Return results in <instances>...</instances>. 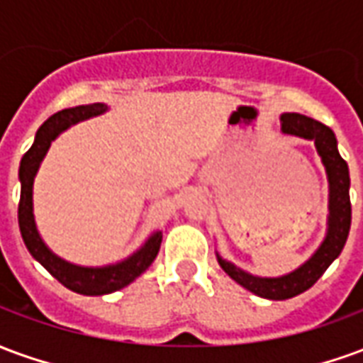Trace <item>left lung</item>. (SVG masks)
<instances>
[{
	"instance_id": "1",
	"label": "left lung",
	"mask_w": 363,
	"mask_h": 363,
	"mask_svg": "<svg viewBox=\"0 0 363 363\" xmlns=\"http://www.w3.org/2000/svg\"><path fill=\"white\" fill-rule=\"evenodd\" d=\"M281 132L294 134L305 140H313L317 145L323 163L327 167L328 184H330V216H328V233L323 241L319 251L305 262L303 267L297 268L296 272L281 276V278H257L251 274L235 268L231 262L223 259L220 267L243 288L252 294L267 299H289V297L303 294L325 274L330 262L342 252L344 243L350 233L352 204H350V174L348 165L340 157L336 150L335 132L325 126L319 120H313L303 114L288 112L281 114Z\"/></svg>"
}]
</instances>
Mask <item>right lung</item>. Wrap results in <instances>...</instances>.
<instances>
[{"mask_svg":"<svg viewBox=\"0 0 363 363\" xmlns=\"http://www.w3.org/2000/svg\"><path fill=\"white\" fill-rule=\"evenodd\" d=\"M106 111V104L93 103L74 106V108H64V111L52 114L50 118L44 122L43 126L36 132L35 143L30 145V150L23 155L19 167L21 179V200H19V229L23 241L27 245L28 252L43 264L48 272L62 281L66 288L72 291L83 294V296H103V294H112L116 289L124 288L130 281H134L140 274L150 267L155 260L161 247V231L150 237V241L143 245L140 251L132 255L120 264L104 268H82L74 267L66 260L58 259L56 255L48 251V247L43 243V239L38 235L35 225V216H33V181L38 171L40 161L46 155V151L50 147L52 140L72 126L79 120L91 118L101 112Z\"/></svg>","mask_w":363,"mask_h":363,"instance_id":"right-lung-1","label":"right lung"}]
</instances>
